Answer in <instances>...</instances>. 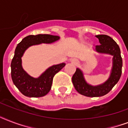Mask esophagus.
<instances>
[{
    "instance_id": "obj_1",
    "label": "esophagus",
    "mask_w": 128,
    "mask_h": 128,
    "mask_svg": "<svg viewBox=\"0 0 128 128\" xmlns=\"http://www.w3.org/2000/svg\"><path fill=\"white\" fill-rule=\"evenodd\" d=\"M71 62H72V63H73L74 64H77L78 63V60H76V59H72V60H71Z\"/></svg>"
}]
</instances>
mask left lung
Instances as JSON below:
<instances>
[{
  "label": "left lung",
  "mask_w": 128,
  "mask_h": 128,
  "mask_svg": "<svg viewBox=\"0 0 128 128\" xmlns=\"http://www.w3.org/2000/svg\"><path fill=\"white\" fill-rule=\"evenodd\" d=\"M100 45L96 46L95 51L100 54L112 55V67L108 79L97 86L88 84L84 78V74L80 68H77L72 76V83L78 93L87 97H100L107 94L119 81L122 75V58L119 46L107 35H96Z\"/></svg>",
  "instance_id": "obj_1"
}]
</instances>
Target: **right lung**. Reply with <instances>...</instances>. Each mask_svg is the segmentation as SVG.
<instances>
[{
    "mask_svg": "<svg viewBox=\"0 0 128 128\" xmlns=\"http://www.w3.org/2000/svg\"><path fill=\"white\" fill-rule=\"evenodd\" d=\"M59 39L60 36L50 34L29 35L17 45L11 62V77L14 84L23 95L32 98L42 97L46 95L51 89L54 75L66 65L65 63L53 65L47 68L38 78H34L22 68V57L25 51L32 46L52 44Z\"/></svg>",
    "mask_w": 128,
    "mask_h": 128,
    "instance_id": "right-lung-1",
    "label": "right lung"
}]
</instances>
